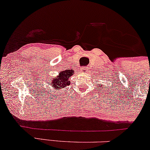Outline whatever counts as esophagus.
I'll list each match as a JSON object with an SVG mask.
<instances>
[{
  "mask_svg": "<svg viewBox=\"0 0 150 150\" xmlns=\"http://www.w3.org/2000/svg\"><path fill=\"white\" fill-rule=\"evenodd\" d=\"M81 71H82V73L83 74L88 73V71H89V69H88V67H83L82 68V69H81Z\"/></svg>",
  "mask_w": 150,
  "mask_h": 150,
  "instance_id": "esophagus-1",
  "label": "esophagus"
}]
</instances>
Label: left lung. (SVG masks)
Returning <instances> with one entry per match:
<instances>
[{
    "label": "left lung",
    "mask_w": 150,
    "mask_h": 150,
    "mask_svg": "<svg viewBox=\"0 0 150 150\" xmlns=\"http://www.w3.org/2000/svg\"><path fill=\"white\" fill-rule=\"evenodd\" d=\"M102 87H103V86H102V84H101V86H99H99H98V88H99V89H100V88H102Z\"/></svg>",
    "instance_id": "1"
}]
</instances>
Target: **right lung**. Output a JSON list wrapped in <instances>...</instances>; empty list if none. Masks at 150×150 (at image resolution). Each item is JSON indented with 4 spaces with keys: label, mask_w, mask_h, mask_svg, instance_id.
Masks as SVG:
<instances>
[{
    "label": "right lung",
    "mask_w": 150,
    "mask_h": 150,
    "mask_svg": "<svg viewBox=\"0 0 150 150\" xmlns=\"http://www.w3.org/2000/svg\"><path fill=\"white\" fill-rule=\"evenodd\" d=\"M74 74V71L72 69L62 70L60 73H58V75L56 77L51 78L49 80V85L51 86V88H53L55 92L57 90L61 91L64 88L69 86L71 83L69 81V77H71V76L73 75Z\"/></svg>",
    "instance_id": "obj_1"
}]
</instances>
